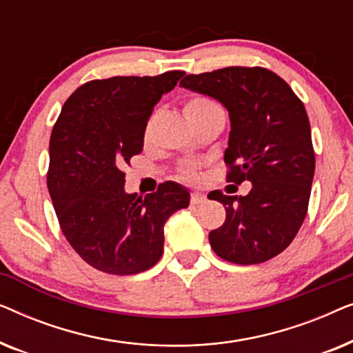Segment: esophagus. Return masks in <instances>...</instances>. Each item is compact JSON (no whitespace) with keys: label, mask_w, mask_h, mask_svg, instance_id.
I'll return each mask as SVG.
<instances>
[{"label":"esophagus","mask_w":353,"mask_h":353,"mask_svg":"<svg viewBox=\"0 0 353 353\" xmlns=\"http://www.w3.org/2000/svg\"><path fill=\"white\" fill-rule=\"evenodd\" d=\"M205 202V196L201 194V192H191V204L192 205H199Z\"/></svg>","instance_id":"esophagus-1"}]
</instances>
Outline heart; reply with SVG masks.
Segmentation results:
<instances>
[{"mask_svg": "<svg viewBox=\"0 0 353 353\" xmlns=\"http://www.w3.org/2000/svg\"><path fill=\"white\" fill-rule=\"evenodd\" d=\"M183 110H185L186 119L190 120V122L196 127L197 123L202 122V120L209 119L210 115L220 112V108L214 103V101L207 98V96L194 94V96H190V98L185 101ZM149 130H151V122L148 123L146 130H144V137H146V138L149 134ZM181 175L185 176L186 180H196V178H197V165H196V163H191V162L185 163V165L181 167Z\"/></svg>", "mask_w": 353, "mask_h": 353, "instance_id": "1", "label": "heart"}]
</instances>
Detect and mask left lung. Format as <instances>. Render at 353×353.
I'll list each match as a JSON object with an SVG mask.
<instances>
[{
	"mask_svg": "<svg viewBox=\"0 0 353 353\" xmlns=\"http://www.w3.org/2000/svg\"><path fill=\"white\" fill-rule=\"evenodd\" d=\"M181 86L219 99L231 132L226 181L252 183L248 196L209 192L226 219L212 230L214 252L226 262L255 265L281 254L305 220L315 151L303 103L286 81L265 67H225L186 75Z\"/></svg>",
	"mask_w": 353,
	"mask_h": 353,
	"instance_id": "8db88e82",
	"label": "left lung"
}]
</instances>
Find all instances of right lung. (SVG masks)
Masks as SVG:
<instances>
[{"label":"right lung","instance_id":"obj_1","mask_svg":"<svg viewBox=\"0 0 353 353\" xmlns=\"http://www.w3.org/2000/svg\"><path fill=\"white\" fill-rule=\"evenodd\" d=\"M183 75L168 70L86 81L52 127L48 191L65 239L99 272L125 276L154 267L168 216L190 205V192L172 181L146 197L127 194L122 170L143 151L154 105Z\"/></svg>","mask_w":353,"mask_h":353}]
</instances>
